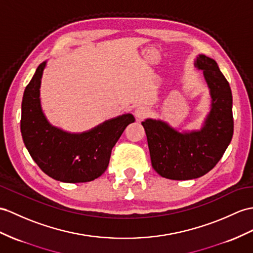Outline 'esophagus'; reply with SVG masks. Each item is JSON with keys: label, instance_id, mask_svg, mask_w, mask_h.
<instances>
[{"label": "esophagus", "instance_id": "34e87169", "mask_svg": "<svg viewBox=\"0 0 253 253\" xmlns=\"http://www.w3.org/2000/svg\"><path fill=\"white\" fill-rule=\"evenodd\" d=\"M134 114H135V117H136L138 120H141V119L146 118V117L150 114V109L148 108L147 106L141 105V106H138L136 109H135Z\"/></svg>", "mask_w": 253, "mask_h": 253}]
</instances>
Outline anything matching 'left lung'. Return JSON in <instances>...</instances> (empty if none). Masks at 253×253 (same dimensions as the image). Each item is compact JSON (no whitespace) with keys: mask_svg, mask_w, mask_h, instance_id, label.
Wrapping results in <instances>:
<instances>
[{"mask_svg":"<svg viewBox=\"0 0 253 253\" xmlns=\"http://www.w3.org/2000/svg\"><path fill=\"white\" fill-rule=\"evenodd\" d=\"M194 65L203 72L211 95V109L199 130L180 131L161 119L141 122L148 140L152 168L173 180L199 178L211 170L230 145L233 131L231 87L217 62L196 55Z\"/></svg>","mask_w":253,"mask_h":253,"instance_id":"left-lung-1","label":"left lung"}]
</instances>
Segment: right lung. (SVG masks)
I'll return each instance as SVG.
<instances>
[{
    "label": "right lung",
    "mask_w": 253,
    "mask_h": 253,
    "mask_svg": "<svg viewBox=\"0 0 253 253\" xmlns=\"http://www.w3.org/2000/svg\"><path fill=\"white\" fill-rule=\"evenodd\" d=\"M47 61L39 65L24 90L21 135L30 156L46 175L62 182H88L106 170L113 147L130 123L132 114L102 122L91 130L71 133L52 126L42 112L41 84Z\"/></svg>",
    "instance_id": "add662e5"
}]
</instances>
